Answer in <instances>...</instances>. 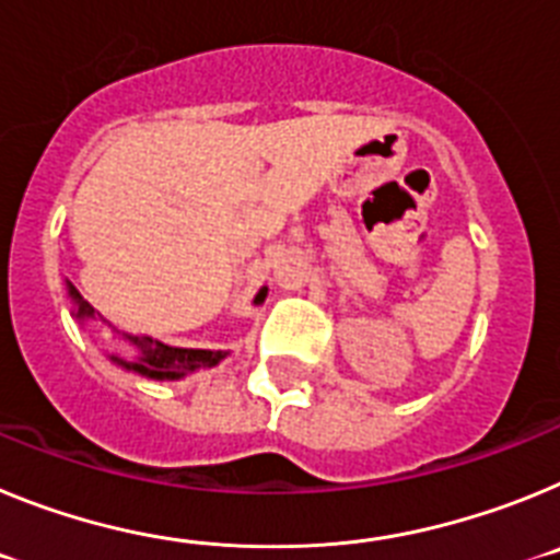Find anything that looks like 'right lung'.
<instances>
[{
    "mask_svg": "<svg viewBox=\"0 0 560 560\" xmlns=\"http://www.w3.org/2000/svg\"><path fill=\"white\" fill-rule=\"evenodd\" d=\"M69 296L75 303V316L78 319H95V308L81 296V291L72 283H67ZM266 289H260V294L255 296V303H264ZM106 323V319H103ZM122 339L131 341V348L137 350V359L126 361L120 355H112V361L122 364L126 370L133 373L148 375L153 381H176L185 378L187 373H196V370L215 368L221 359H224V350H192V348H171V345H162V341L151 339V336H131L122 334Z\"/></svg>",
    "mask_w": 560,
    "mask_h": 560,
    "instance_id": "obj_1",
    "label": "right lung"
}]
</instances>
